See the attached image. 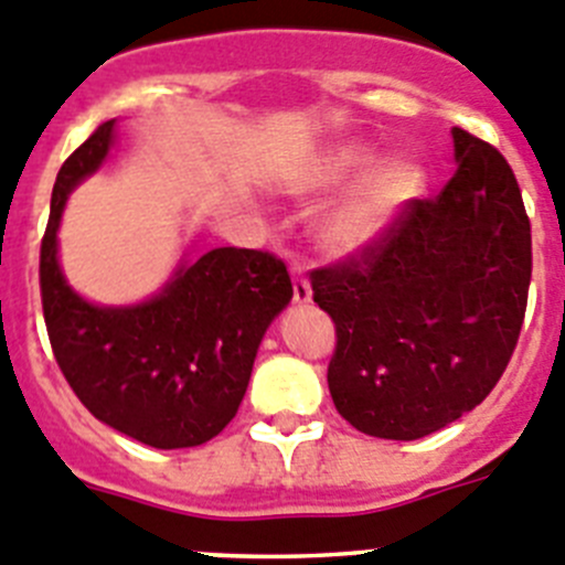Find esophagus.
Segmentation results:
<instances>
[{"instance_id": "34e87169", "label": "esophagus", "mask_w": 565, "mask_h": 565, "mask_svg": "<svg viewBox=\"0 0 565 565\" xmlns=\"http://www.w3.org/2000/svg\"><path fill=\"white\" fill-rule=\"evenodd\" d=\"M310 297H313V291H310V282L302 277V266H294V302L297 305H305L310 302Z\"/></svg>"}]
</instances>
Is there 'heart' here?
<instances>
[{
	"label": "heart",
	"mask_w": 565,
	"mask_h": 565,
	"mask_svg": "<svg viewBox=\"0 0 565 565\" xmlns=\"http://www.w3.org/2000/svg\"><path fill=\"white\" fill-rule=\"evenodd\" d=\"M370 162V151L359 142H344L319 162V168L305 179V190H333ZM423 175L412 162L390 159L372 168L359 188L347 195L322 224V243L335 255H355L384 235L397 218V212L420 193Z\"/></svg>",
	"instance_id": "heart-1"
}]
</instances>
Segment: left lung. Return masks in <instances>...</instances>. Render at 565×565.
<instances>
[{"label":"left lung","instance_id":"1","mask_svg":"<svg viewBox=\"0 0 565 565\" xmlns=\"http://www.w3.org/2000/svg\"><path fill=\"white\" fill-rule=\"evenodd\" d=\"M457 173L414 199L390 230L313 268V302L333 319L328 386L370 437L420 439L499 384L519 344L532 232L519 181L493 145L454 128Z\"/></svg>","mask_w":565,"mask_h":565}]
</instances>
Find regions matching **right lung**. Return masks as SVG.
Wrapping results in <instances>:
<instances>
[{"label":"right lung","mask_w":565,"mask_h":565,"mask_svg":"<svg viewBox=\"0 0 565 565\" xmlns=\"http://www.w3.org/2000/svg\"><path fill=\"white\" fill-rule=\"evenodd\" d=\"M114 142L103 122L61 164L41 241V305L55 361L97 420L151 448H193L218 437L246 395L263 333L294 297L286 263L221 246L181 263L162 294L100 308L66 286L58 266L61 212Z\"/></svg>","instance_id":"obj_1"}]
</instances>
